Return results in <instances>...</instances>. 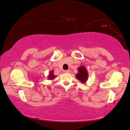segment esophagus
Instances as JSON below:
<instances>
[{
    "label": "esophagus",
    "mask_w": 130,
    "mask_h": 130,
    "mask_svg": "<svg viewBox=\"0 0 130 130\" xmlns=\"http://www.w3.org/2000/svg\"><path fill=\"white\" fill-rule=\"evenodd\" d=\"M64 72L65 73H69L70 71L69 70H64Z\"/></svg>",
    "instance_id": "34e87169"
}]
</instances>
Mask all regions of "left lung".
I'll use <instances>...</instances> for the list:
<instances>
[{"mask_svg":"<svg viewBox=\"0 0 130 130\" xmlns=\"http://www.w3.org/2000/svg\"><path fill=\"white\" fill-rule=\"evenodd\" d=\"M78 73L75 75V77L82 83H85L88 78V73L87 69L84 66H81L78 67Z\"/></svg>","mask_w":130,"mask_h":130,"instance_id":"left-lung-1","label":"left lung"}]
</instances>
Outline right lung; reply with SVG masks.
Wrapping results in <instances>:
<instances>
[{
    "mask_svg": "<svg viewBox=\"0 0 130 130\" xmlns=\"http://www.w3.org/2000/svg\"><path fill=\"white\" fill-rule=\"evenodd\" d=\"M47 78L49 80H52V79H55L56 78V75L54 74V71L53 70H51L49 72L48 76H47Z\"/></svg>",
    "mask_w": 130,
    "mask_h": 130,
    "instance_id": "obj_1",
    "label": "right lung"
}]
</instances>
